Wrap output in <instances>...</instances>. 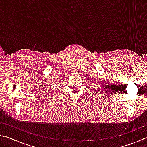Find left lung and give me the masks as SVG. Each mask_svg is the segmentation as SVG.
Masks as SVG:
<instances>
[{
  "instance_id": "1",
  "label": "left lung",
  "mask_w": 147,
  "mask_h": 147,
  "mask_svg": "<svg viewBox=\"0 0 147 147\" xmlns=\"http://www.w3.org/2000/svg\"><path fill=\"white\" fill-rule=\"evenodd\" d=\"M104 91H105V90H104ZM101 92H103V91H101Z\"/></svg>"
}]
</instances>
